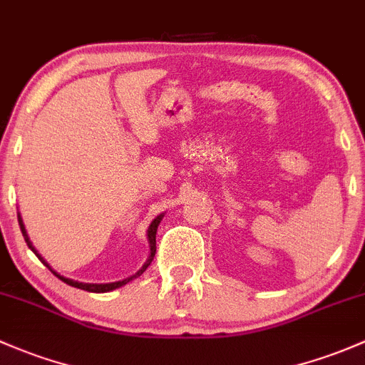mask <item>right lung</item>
Here are the masks:
<instances>
[{"mask_svg":"<svg viewBox=\"0 0 365 365\" xmlns=\"http://www.w3.org/2000/svg\"><path fill=\"white\" fill-rule=\"evenodd\" d=\"M160 220H163V215H159V217H157V218H153V222H152V224H150V227H148V241H150V259H148L147 262H145V266L141 267V269L138 271V273L134 274V276H140L141 273H143L145 269H147L148 266H150V262H152L153 255H155V232H157V225L160 224ZM19 225H21V231H22V236H24L26 243H28V247L31 248V250L34 252V255H36L38 259H40L41 262H43L45 266H47L48 269H51L52 273L56 274L57 278L61 279V282L68 283V285H71V287H76V289L87 290V292H110V290H115V289H118V287L125 285V283H128V282H131V279L134 278V276H131V278H128V279H122V282H115V283H80V282H75V279L64 278V276L57 274L56 271H53L52 267L48 266L47 262H45V260H43V257H41L40 253L36 252V248H34L33 245H31V241H29V237H28V232H26V229H24V224H22V218H21V215H19Z\"/></svg>","mask_w":365,"mask_h":365,"instance_id":"add662e5","label":"right lung"}]
</instances>
